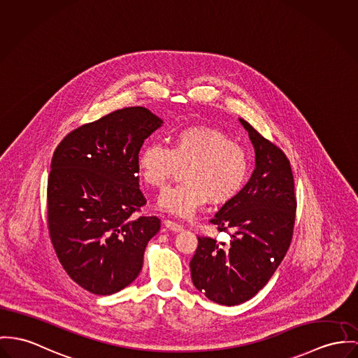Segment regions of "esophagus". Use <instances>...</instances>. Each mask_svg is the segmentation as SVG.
Returning <instances> with one entry per match:
<instances>
[{"label": "esophagus", "instance_id": "1", "mask_svg": "<svg viewBox=\"0 0 358 358\" xmlns=\"http://www.w3.org/2000/svg\"><path fill=\"white\" fill-rule=\"evenodd\" d=\"M164 226H165L166 229L173 230V231H181V230L184 229V226H182V224H180V223H177V222L170 220H164Z\"/></svg>", "mask_w": 358, "mask_h": 358}]
</instances>
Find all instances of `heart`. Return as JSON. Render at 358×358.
I'll return each mask as SVG.
<instances>
[{"label":"heart","instance_id":"heart-1","mask_svg":"<svg viewBox=\"0 0 358 358\" xmlns=\"http://www.w3.org/2000/svg\"><path fill=\"white\" fill-rule=\"evenodd\" d=\"M178 167H185L182 184L159 197V208L188 218L208 199L214 204L231 200L244 187L249 158L244 147L220 129L189 127L161 143L145 144L138 157V176L145 185L165 189Z\"/></svg>","mask_w":358,"mask_h":358}]
</instances>
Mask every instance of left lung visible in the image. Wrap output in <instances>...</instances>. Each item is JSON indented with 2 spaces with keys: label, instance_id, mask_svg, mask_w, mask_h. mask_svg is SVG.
<instances>
[{
  "label": "left lung",
  "instance_id": "1",
  "mask_svg": "<svg viewBox=\"0 0 358 358\" xmlns=\"http://www.w3.org/2000/svg\"><path fill=\"white\" fill-rule=\"evenodd\" d=\"M240 122L253 144L256 167L247 185L210 220L229 233L230 243L199 237L189 264L194 287L227 306L250 300L275 273L290 247L297 208L287 157L245 120Z\"/></svg>",
  "mask_w": 358,
  "mask_h": 358
}]
</instances>
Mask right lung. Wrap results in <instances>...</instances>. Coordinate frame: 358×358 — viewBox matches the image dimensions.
I'll return each instance as SVG.
<instances>
[{
	"instance_id": "1",
	"label": "right lung",
	"mask_w": 358,
	"mask_h": 358,
	"mask_svg": "<svg viewBox=\"0 0 358 358\" xmlns=\"http://www.w3.org/2000/svg\"><path fill=\"white\" fill-rule=\"evenodd\" d=\"M162 120L125 108L76 128L57 145L48 180V227L57 257L84 290L110 296L132 283L157 217H136L147 203L138 157Z\"/></svg>"
}]
</instances>
